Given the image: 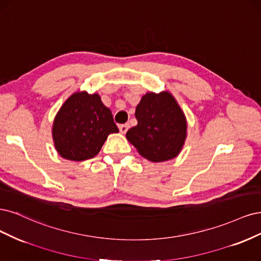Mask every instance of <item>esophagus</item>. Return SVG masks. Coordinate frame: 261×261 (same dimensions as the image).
<instances>
[{
    "label": "esophagus",
    "instance_id": "34e87169",
    "mask_svg": "<svg viewBox=\"0 0 261 261\" xmlns=\"http://www.w3.org/2000/svg\"><path fill=\"white\" fill-rule=\"evenodd\" d=\"M128 129H129V124L128 123H123V124L119 125V130H120L121 133H125V132L128 131Z\"/></svg>",
    "mask_w": 261,
    "mask_h": 261
}]
</instances>
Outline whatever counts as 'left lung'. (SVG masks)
<instances>
[{"mask_svg":"<svg viewBox=\"0 0 261 261\" xmlns=\"http://www.w3.org/2000/svg\"><path fill=\"white\" fill-rule=\"evenodd\" d=\"M138 124L127 139L150 162H165L180 153L187 137V120L174 97L168 93H146L136 109Z\"/></svg>","mask_w":261,"mask_h":261,"instance_id":"obj_1","label":"left lung"}]
</instances>
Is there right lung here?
I'll return each instance as SVG.
<instances>
[{"instance_id":"add662e5","label":"right lung","mask_w":261,"mask_h":261,"mask_svg":"<svg viewBox=\"0 0 261 261\" xmlns=\"http://www.w3.org/2000/svg\"><path fill=\"white\" fill-rule=\"evenodd\" d=\"M111 109L98 94L77 92L66 100L55 117L53 139L58 154L69 161L93 158L109 133L118 132Z\"/></svg>"}]
</instances>
